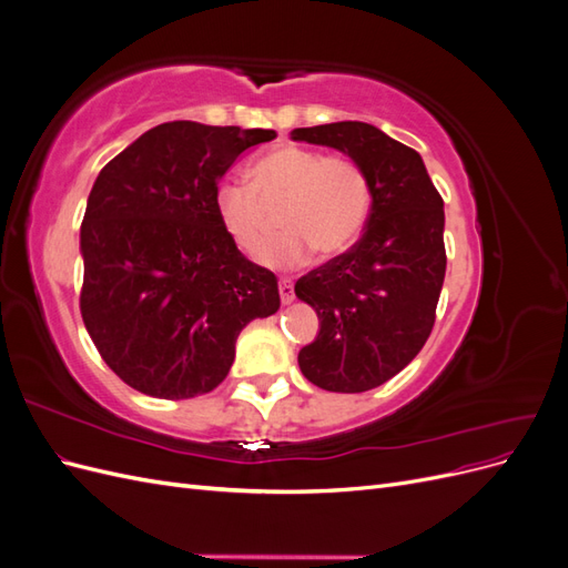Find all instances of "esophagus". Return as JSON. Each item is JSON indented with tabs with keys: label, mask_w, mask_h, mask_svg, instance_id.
Returning a JSON list of instances; mask_svg holds the SVG:
<instances>
[{
	"label": "esophagus",
	"mask_w": 568,
	"mask_h": 568,
	"mask_svg": "<svg viewBox=\"0 0 568 568\" xmlns=\"http://www.w3.org/2000/svg\"><path fill=\"white\" fill-rule=\"evenodd\" d=\"M280 298L284 305L294 301V284H291L288 280H280Z\"/></svg>",
	"instance_id": "obj_1"
}]
</instances>
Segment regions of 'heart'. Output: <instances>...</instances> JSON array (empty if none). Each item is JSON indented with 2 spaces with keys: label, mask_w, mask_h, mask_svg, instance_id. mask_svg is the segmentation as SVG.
Returning <instances> with one entry per match:
<instances>
[{
  "label": "heart",
  "mask_w": 568,
  "mask_h": 568,
  "mask_svg": "<svg viewBox=\"0 0 568 568\" xmlns=\"http://www.w3.org/2000/svg\"><path fill=\"white\" fill-rule=\"evenodd\" d=\"M248 182L251 186L217 184L213 209L232 242L255 253L266 231L264 206L285 203L281 214L285 232L257 253V261L267 267L305 265L313 248L334 257L348 251L363 234L369 213V182L363 168L346 156L282 146L248 168Z\"/></svg>",
  "instance_id": "b5f03b06"
}]
</instances>
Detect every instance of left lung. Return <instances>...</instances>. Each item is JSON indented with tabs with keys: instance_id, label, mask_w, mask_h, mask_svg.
Returning a JSON list of instances; mask_svg holds the SVG:
<instances>
[{
	"instance_id": "obj_1",
	"label": "left lung",
	"mask_w": 568,
	"mask_h": 568,
	"mask_svg": "<svg viewBox=\"0 0 568 568\" xmlns=\"http://www.w3.org/2000/svg\"><path fill=\"white\" fill-rule=\"evenodd\" d=\"M294 142L332 146L369 182L372 209L359 242L296 282V296L320 317L301 348L311 384L363 393L407 367L434 329L445 280L443 199L415 149L359 120L296 128Z\"/></svg>"
}]
</instances>
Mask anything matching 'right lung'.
Masks as SVG:
<instances>
[{
	"mask_svg": "<svg viewBox=\"0 0 568 568\" xmlns=\"http://www.w3.org/2000/svg\"><path fill=\"white\" fill-rule=\"evenodd\" d=\"M274 130L173 120L101 170L80 227V311L104 363L134 390L184 400L211 393L255 317L280 311L277 277L222 230V175Z\"/></svg>",
	"mask_w": 568,
	"mask_h": 568,
	"instance_id": "right-lung-1",
	"label": "right lung"
}]
</instances>
